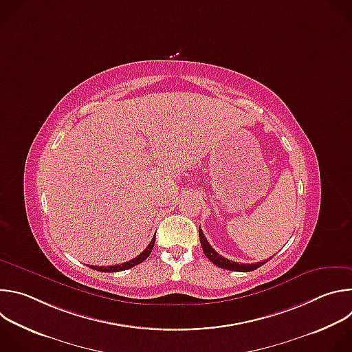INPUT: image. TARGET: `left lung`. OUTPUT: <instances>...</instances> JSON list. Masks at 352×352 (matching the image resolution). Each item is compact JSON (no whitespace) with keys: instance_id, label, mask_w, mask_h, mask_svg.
<instances>
[{"instance_id":"1","label":"left lung","mask_w":352,"mask_h":352,"mask_svg":"<svg viewBox=\"0 0 352 352\" xmlns=\"http://www.w3.org/2000/svg\"><path fill=\"white\" fill-rule=\"evenodd\" d=\"M199 238H200V245H202V249L206 255V258L213 262L216 266L221 267V269H226V270H232V272H252V270H256L258 267H261L262 265H265L267 261H262V262H258V263H250V265H246V263H236V262H232V261H228L226 258H223L221 255H219L216 250L210 246V243L208 242L206 236L204 235L202 230H200L199 227Z\"/></svg>"}]
</instances>
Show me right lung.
<instances>
[{
    "label": "right lung",
    "mask_w": 352,
    "mask_h": 352,
    "mask_svg": "<svg viewBox=\"0 0 352 352\" xmlns=\"http://www.w3.org/2000/svg\"><path fill=\"white\" fill-rule=\"evenodd\" d=\"M155 241H156V235L152 238V241H150V243L147 245V248L143 250V252L140 255H138L136 258H133L132 261L129 262H125V263H121V265H114V266H89L97 272H107V273H114V272H122V270H126V269H131L139 263H142L144 259L148 258L150 252H152V249L155 246Z\"/></svg>",
    "instance_id": "right-lung-1"
}]
</instances>
